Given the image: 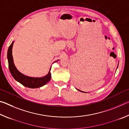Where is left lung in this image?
<instances>
[{"label": "left lung", "mask_w": 129, "mask_h": 129, "mask_svg": "<svg viewBox=\"0 0 129 129\" xmlns=\"http://www.w3.org/2000/svg\"><path fill=\"white\" fill-rule=\"evenodd\" d=\"M117 68H118V67H117ZM77 90H79V91H81V92H84V91H82L80 90H78V89H77Z\"/></svg>", "instance_id": "8db88e82"}]
</instances>
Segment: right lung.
Instances as JSON below:
<instances>
[{
	"instance_id": "1",
	"label": "right lung",
	"mask_w": 129,
	"mask_h": 129,
	"mask_svg": "<svg viewBox=\"0 0 129 129\" xmlns=\"http://www.w3.org/2000/svg\"><path fill=\"white\" fill-rule=\"evenodd\" d=\"M14 43V41H12L11 44L10 45V46L8 48L7 51V59L10 73L12 75V77L14 78V79L17 81V82H20L23 85L29 88H40V87L43 86L45 85V84H47L49 81L51 79V67L50 68L48 73L47 75L43 76V77H29V76H26L21 73L15 67L14 62V60H13L12 50ZM58 60H59L55 61L54 62L58 61Z\"/></svg>"
}]
</instances>
